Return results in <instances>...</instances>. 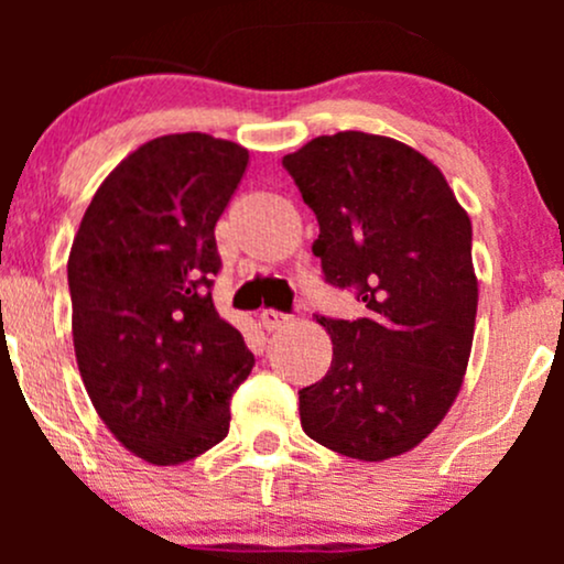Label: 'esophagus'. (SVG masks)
Masks as SVG:
<instances>
[{
    "label": "esophagus",
    "instance_id": "obj_1",
    "mask_svg": "<svg viewBox=\"0 0 564 564\" xmlns=\"http://www.w3.org/2000/svg\"><path fill=\"white\" fill-rule=\"evenodd\" d=\"M260 323L264 332H278V328H283L289 323V315L281 313V310H273V307H264L260 313Z\"/></svg>",
    "mask_w": 564,
    "mask_h": 564
}]
</instances>
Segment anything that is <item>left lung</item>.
<instances>
[{
    "label": "left lung",
    "instance_id": "left-lung-1",
    "mask_svg": "<svg viewBox=\"0 0 564 564\" xmlns=\"http://www.w3.org/2000/svg\"><path fill=\"white\" fill-rule=\"evenodd\" d=\"M283 170L318 219L323 281L366 304L332 334L326 377L300 390L304 435L384 462L443 422L467 371L477 315L471 223L443 172L403 142L366 132L310 140Z\"/></svg>",
    "mask_w": 564,
    "mask_h": 564
}]
</instances>
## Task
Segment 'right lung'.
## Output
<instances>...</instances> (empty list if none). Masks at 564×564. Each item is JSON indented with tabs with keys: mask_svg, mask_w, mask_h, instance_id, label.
I'll return each instance as SVG.
<instances>
[{
	"mask_svg": "<svg viewBox=\"0 0 564 564\" xmlns=\"http://www.w3.org/2000/svg\"><path fill=\"white\" fill-rule=\"evenodd\" d=\"M246 164V148L200 132L145 142L97 187L70 246L84 387L119 443L159 467L228 437L254 366L212 302L215 225Z\"/></svg>",
	"mask_w": 564,
	"mask_h": 564,
	"instance_id": "obj_1",
	"label": "right lung"
}]
</instances>
